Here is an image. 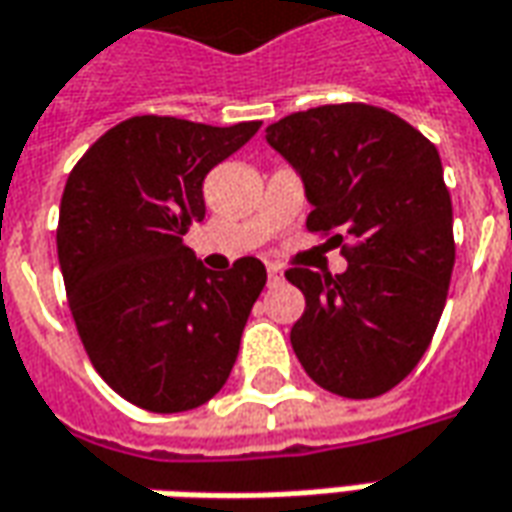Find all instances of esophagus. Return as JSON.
Masks as SVG:
<instances>
[{"instance_id": "34e87169", "label": "esophagus", "mask_w": 512, "mask_h": 512, "mask_svg": "<svg viewBox=\"0 0 512 512\" xmlns=\"http://www.w3.org/2000/svg\"><path fill=\"white\" fill-rule=\"evenodd\" d=\"M266 274H269V285H280L285 280V274L280 266H269V269H266Z\"/></svg>"}]
</instances>
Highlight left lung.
I'll use <instances>...</instances> for the list:
<instances>
[{"mask_svg": "<svg viewBox=\"0 0 512 512\" xmlns=\"http://www.w3.org/2000/svg\"><path fill=\"white\" fill-rule=\"evenodd\" d=\"M266 142L300 173L308 229L347 271H285L305 294L291 347L322 389L384 395L417 367L446 308L454 218L437 148L398 114L342 103L288 114Z\"/></svg>", "mask_w": 512, "mask_h": 512, "instance_id": "8db88e82", "label": "left lung"}]
</instances>
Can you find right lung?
Returning <instances> with one entry per match:
<instances>
[{
    "label": "right lung",
    "mask_w": 512,
    "mask_h": 512,
    "mask_svg": "<svg viewBox=\"0 0 512 512\" xmlns=\"http://www.w3.org/2000/svg\"><path fill=\"white\" fill-rule=\"evenodd\" d=\"M260 123L131 117L66 179L58 263L81 342L100 378L139 409L173 415L227 384L266 266L241 257L215 274L184 246L204 221V179Z\"/></svg>",
    "instance_id": "add662e5"
}]
</instances>
